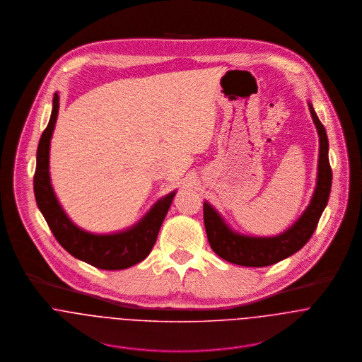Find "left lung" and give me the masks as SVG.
I'll use <instances>...</instances> for the list:
<instances>
[{
	"label": "left lung",
	"instance_id": "8db88e82",
	"mask_svg": "<svg viewBox=\"0 0 362 362\" xmlns=\"http://www.w3.org/2000/svg\"><path fill=\"white\" fill-rule=\"evenodd\" d=\"M310 115L319 134V165L317 184L310 199V206L296 224L286 233L270 237H245L233 233L217 211L209 204H204V221L207 240L211 250L220 258L248 267H263L277 263L300 251L315 233L319 218L327 205L332 188V167L329 163V141L323 124L319 121L310 104Z\"/></svg>",
	"mask_w": 362,
	"mask_h": 362
}]
</instances>
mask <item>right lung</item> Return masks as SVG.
<instances>
[{
  "label": "right lung",
  "instance_id": "1",
  "mask_svg": "<svg viewBox=\"0 0 362 362\" xmlns=\"http://www.w3.org/2000/svg\"><path fill=\"white\" fill-rule=\"evenodd\" d=\"M58 107L59 99L55 93L52 99V117L37 146V161L33 177L37 206L43 213L55 240L72 257L103 270L131 267L151 254L175 192L160 199L135 227L118 234L95 235L74 226L54 195L49 174L50 139L58 115Z\"/></svg>",
  "mask_w": 362,
  "mask_h": 362
}]
</instances>
